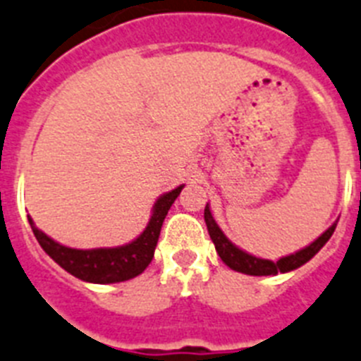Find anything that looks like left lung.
<instances>
[{"instance_id": "obj_1", "label": "left lung", "mask_w": 361, "mask_h": 361, "mask_svg": "<svg viewBox=\"0 0 361 361\" xmlns=\"http://www.w3.org/2000/svg\"><path fill=\"white\" fill-rule=\"evenodd\" d=\"M204 221L206 226H208V233H210L212 241L215 245V250H217L219 257L223 259L224 264H228L230 269L235 270V272L248 274V276H276L277 272H290V270L300 269L301 264H305L307 261H310L314 255L318 254L323 248V245L331 239V235L334 233L336 224H332L327 232H323L322 235L309 245L303 250L295 252L292 255H286V257H281L279 261H269V259H261V257H255V255L246 254V252L239 250L235 245L228 241L226 235L221 232V228L217 226V223L212 217V212L206 204L204 208Z\"/></svg>"}]
</instances>
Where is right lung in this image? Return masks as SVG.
<instances>
[{"label": "right lung", "mask_w": 361, "mask_h": 361, "mask_svg": "<svg viewBox=\"0 0 361 361\" xmlns=\"http://www.w3.org/2000/svg\"><path fill=\"white\" fill-rule=\"evenodd\" d=\"M183 188L184 186L175 188L169 193H164L160 197L153 206V215H151V221L146 230L133 243L118 246V248H94V250L67 248V246L58 245L56 241H52L51 237L39 232L38 228L34 226L30 217L29 223L43 250L47 252L61 269L82 279V281L102 283V285L128 281L131 277L142 274L153 259L164 217L168 215V210L171 208Z\"/></svg>", "instance_id": "add662e5"}]
</instances>
